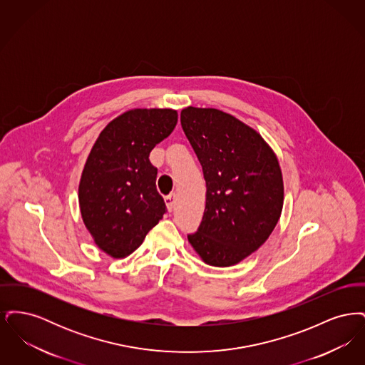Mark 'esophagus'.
Segmentation results:
<instances>
[{
	"label": "esophagus",
	"instance_id": "esophagus-1",
	"mask_svg": "<svg viewBox=\"0 0 365 365\" xmlns=\"http://www.w3.org/2000/svg\"><path fill=\"white\" fill-rule=\"evenodd\" d=\"M165 204H167L168 210H174L175 204H176V194H175V192L165 197Z\"/></svg>",
	"mask_w": 365,
	"mask_h": 365
}]
</instances>
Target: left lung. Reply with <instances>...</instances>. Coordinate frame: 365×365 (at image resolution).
Wrapping results in <instances>:
<instances>
[{"mask_svg": "<svg viewBox=\"0 0 365 365\" xmlns=\"http://www.w3.org/2000/svg\"><path fill=\"white\" fill-rule=\"evenodd\" d=\"M180 123L207 183L202 222L189 242L208 265H235L278 223L284 198L278 157L255 128L220 109L187 106Z\"/></svg>", "mask_w": 365, "mask_h": 365, "instance_id": "1", "label": "left lung"}]
</instances>
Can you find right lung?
Listing matches in <instances>:
<instances>
[{
    "instance_id": "add662e5",
    "label": "right lung",
    "mask_w": 365,
    "mask_h": 365,
    "mask_svg": "<svg viewBox=\"0 0 365 365\" xmlns=\"http://www.w3.org/2000/svg\"><path fill=\"white\" fill-rule=\"evenodd\" d=\"M178 123L175 109H130L94 142L79 182V208L94 243L113 259L138 249L165 213L152 149Z\"/></svg>"
}]
</instances>
